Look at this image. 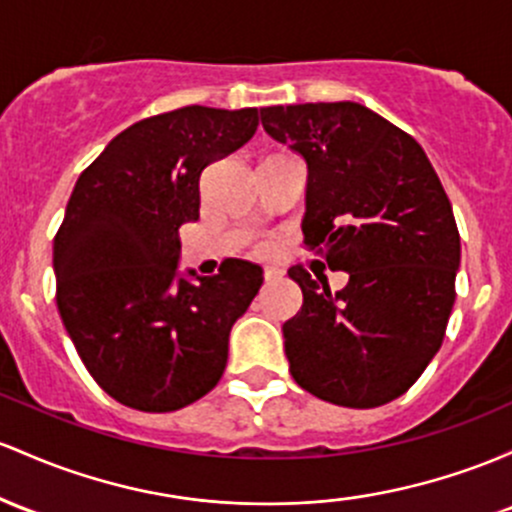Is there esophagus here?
<instances>
[{"instance_id":"obj_1","label":"esophagus","mask_w":512,"mask_h":512,"mask_svg":"<svg viewBox=\"0 0 512 512\" xmlns=\"http://www.w3.org/2000/svg\"><path fill=\"white\" fill-rule=\"evenodd\" d=\"M262 277H265V282L269 284V282H277V279H282L284 272H282V269H277V267H265Z\"/></svg>"}]
</instances>
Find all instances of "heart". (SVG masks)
I'll return each instance as SVG.
<instances>
[{
	"instance_id": "obj_1",
	"label": "heart",
	"mask_w": 512,
	"mask_h": 512,
	"mask_svg": "<svg viewBox=\"0 0 512 512\" xmlns=\"http://www.w3.org/2000/svg\"><path fill=\"white\" fill-rule=\"evenodd\" d=\"M257 252H260V255H272L274 243L272 240H262V243H257Z\"/></svg>"
}]
</instances>
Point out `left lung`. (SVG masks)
<instances>
[{
	"instance_id": "8db88e82",
	"label": "left lung",
	"mask_w": 512,
	"mask_h": 512,
	"mask_svg": "<svg viewBox=\"0 0 512 512\" xmlns=\"http://www.w3.org/2000/svg\"><path fill=\"white\" fill-rule=\"evenodd\" d=\"M262 126L308 165L303 243L347 272L330 291L301 265L303 306L284 323L296 384L345 408L403 396L445 340L459 230L425 150L355 101L267 106Z\"/></svg>"
}]
</instances>
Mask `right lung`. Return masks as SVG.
Returning a JSON list of instances; mask_svg holds the SVG:
<instances>
[{"instance_id": "1", "label": "right lung", "mask_w": 512, "mask_h": 512, "mask_svg": "<svg viewBox=\"0 0 512 512\" xmlns=\"http://www.w3.org/2000/svg\"><path fill=\"white\" fill-rule=\"evenodd\" d=\"M257 126V109L150 116L111 140L72 189L53 243L55 301L87 372L123 406L179 411L223 376L230 328L262 269L230 260L199 284L177 277L179 228L199 218L204 167Z\"/></svg>"}]
</instances>
